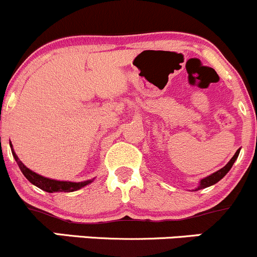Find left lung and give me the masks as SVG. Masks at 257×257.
I'll return each instance as SVG.
<instances>
[{"instance_id": "left-lung-1", "label": "left lung", "mask_w": 257, "mask_h": 257, "mask_svg": "<svg viewBox=\"0 0 257 257\" xmlns=\"http://www.w3.org/2000/svg\"><path fill=\"white\" fill-rule=\"evenodd\" d=\"M238 154H240V149H238L237 151H236V154L233 155L232 159H231L230 161L227 162V165H226V166H223L222 169L218 170V171H216L215 174H212V175H210V176H207V177H205V179H202L201 181H200V186L197 187L196 190L205 189V187H209V186H211V185L216 184V182L220 181V180L222 179V177L225 176V175L227 174L228 171H230V169H231V167H232L233 162H235V160L237 159Z\"/></svg>"}]
</instances>
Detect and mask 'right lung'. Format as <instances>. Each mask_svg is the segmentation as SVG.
Here are the masks:
<instances>
[{
	"label": "right lung",
	"instance_id": "obj_1",
	"mask_svg": "<svg viewBox=\"0 0 257 257\" xmlns=\"http://www.w3.org/2000/svg\"><path fill=\"white\" fill-rule=\"evenodd\" d=\"M12 146V145H11ZM12 150V155H14L15 160H16L17 165H19L20 170L22 171V174L25 175L27 180H29L31 184H34L35 186L40 187L46 192H72L76 190L81 189V187L86 186V185L90 184L91 181H83V182H70V181H56V180L47 179V177H43L41 175H37L36 172L31 171L30 169H27L24 164L19 160L17 155L15 154L14 149Z\"/></svg>",
	"mask_w": 257,
	"mask_h": 257
}]
</instances>
